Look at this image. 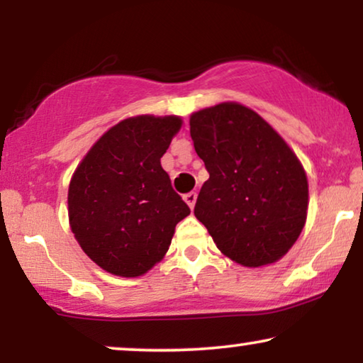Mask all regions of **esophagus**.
I'll use <instances>...</instances> for the list:
<instances>
[{
    "mask_svg": "<svg viewBox=\"0 0 363 363\" xmlns=\"http://www.w3.org/2000/svg\"><path fill=\"white\" fill-rule=\"evenodd\" d=\"M183 200L186 201V205L191 208L193 210V206H195V203H196V193L195 191H190V193H186L185 196H183Z\"/></svg>",
    "mask_w": 363,
    "mask_h": 363,
    "instance_id": "esophagus-1",
    "label": "esophagus"
}]
</instances>
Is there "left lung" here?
<instances>
[{
	"label": "left lung",
	"mask_w": 363,
	"mask_h": 363,
	"mask_svg": "<svg viewBox=\"0 0 363 363\" xmlns=\"http://www.w3.org/2000/svg\"><path fill=\"white\" fill-rule=\"evenodd\" d=\"M190 133L210 173L195 216L218 250L247 267L284 256L304 228L309 200L294 152L264 118L235 102L193 113Z\"/></svg>",
	"instance_id": "1"
}]
</instances>
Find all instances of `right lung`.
Segmentation results:
<instances>
[{
  "instance_id": "1",
  "label": "right lung",
  "mask_w": 363,
  "mask_h": 363,
  "mask_svg": "<svg viewBox=\"0 0 363 363\" xmlns=\"http://www.w3.org/2000/svg\"><path fill=\"white\" fill-rule=\"evenodd\" d=\"M180 127L173 116L122 121L94 143L72 175L71 230L107 272H147L165 256L177 223L190 215L160 163Z\"/></svg>"
}]
</instances>
